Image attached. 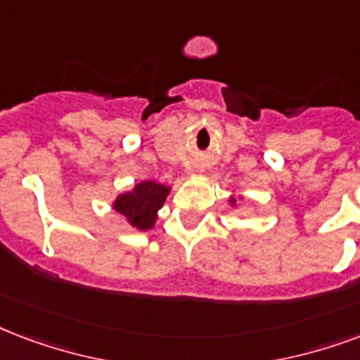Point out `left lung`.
Listing matches in <instances>:
<instances>
[{"label":"left lung","mask_w":360,"mask_h":360,"mask_svg":"<svg viewBox=\"0 0 360 360\" xmlns=\"http://www.w3.org/2000/svg\"><path fill=\"white\" fill-rule=\"evenodd\" d=\"M232 202H236V200H232Z\"/></svg>","instance_id":"8db88e82"}]
</instances>
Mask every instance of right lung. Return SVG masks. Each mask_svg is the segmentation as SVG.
Wrapping results in <instances>:
<instances>
[{
  "label": "right lung",
  "mask_w": 360,
  "mask_h": 360,
  "mask_svg": "<svg viewBox=\"0 0 360 360\" xmlns=\"http://www.w3.org/2000/svg\"><path fill=\"white\" fill-rule=\"evenodd\" d=\"M168 192V186L155 183V181H143L136 185L131 192L119 196L115 202V210L119 211L120 215H124L131 226L147 230L155 224L156 211L162 207Z\"/></svg>",
  "instance_id": "right-lung-1"
}]
</instances>
